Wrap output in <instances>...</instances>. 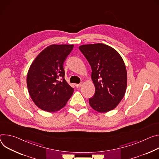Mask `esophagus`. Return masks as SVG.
<instances>
[{"mask_svg": "<svg viewBox=\"0 0 159 159\" xmlns=\"http://www.w3.org/2000/svg\"><path fill=\"white\" fill-rule=\"evenodd\" d=\"M82 84H83V83H79V84H75V86H76V88H80L82 86Z\"/></svg>", "mask_w": 159, "mask_h": 159, "instance_id": "34e87169", "label": "esophagus"}]
</instances>
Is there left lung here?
Segmentation results:
<instances>
[{
    "label": "left lung",
    "instance_id": "1",
    "mask_svg": "<svg viewBox=\"0 0 159 159\" xmlns=\"http://www.w3.org/2000/svg\"><path fill=\"white\" fill-rule=\"evenodd\" d=\"M79 49L92 67L95 93L89 99L92 109L101 113L115 109L126 93L127 71L119 53L103 43L83 45Z\"/></svg>",
    "mask_w": 159,
    "mask_h": 159
}]
</instances>
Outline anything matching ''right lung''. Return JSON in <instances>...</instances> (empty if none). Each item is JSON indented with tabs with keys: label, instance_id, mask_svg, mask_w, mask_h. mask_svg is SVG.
Instances as JSON below:
<instances>
[{
	"label": "right lung",
	"instance_id": "1",
	"mask_svg": "<svg viewBox=\"0 0 159 159\" xmlns=\"http://www.w3.org/2000/svg\"><path fill=\"white\" fill-rule=\"evenodd\" d=\"M74 45H51L35 58L28 70L29 94L42 110L54 112L63 108L74 89L64 79L63 64Z\"/></svg>",
	"mask_w": 159,
	"mask_h": 159
}]
</instances>
